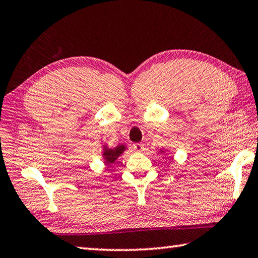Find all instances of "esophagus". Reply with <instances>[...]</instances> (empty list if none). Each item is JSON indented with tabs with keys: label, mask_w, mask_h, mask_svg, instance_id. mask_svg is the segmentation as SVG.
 <instances>
[{
	"label": "esophagus",
	"mask_w": 258,
	"mask_h": 258,
	"mask_svg": "<svg viewBox=\"0 0 258 258\" xmlns=\"http://www.w3.org/2000/svg\"><path fill=\"white\" fill-rule=\"evenodd\" d=\"M134 150L136 152H143L144 150H145V147H144V144L142 143H138V144H134Z\"/></svg>",
	"instance_id": "esophagus-1"
}]
</instances>
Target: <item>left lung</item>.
<instances>
[{
  "mask_svg": "<svg viewBox=\"0 0 258 258\" xmlns=\"http://www.w3.org/2000/svg\"><path fill=\"white\" fill-rule=\"evenodd\" d=\"M165 152H166L165 150H161L159 153H160V154H163V153H165Z\"/></svg>",
  "mask_w": 258,
  "mask_h": 258,
  "instance_id": "left-lung-1",
  "label": "left lung"
}]
</instances>
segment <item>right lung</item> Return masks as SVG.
Returning <instances> with one entry per match:
<instances>
[{
	"instance_id": "obj_1",
	"label": "right lung",
	"mask_w": 258,
	"mask_h": 258,
	"mask_svg": "<svg viewBox=\"0 0 258 258\" xmlns=\"http://www.w3.org/2000/svg\"><path fill=\"white\" fill-rule=\"evenodd\" d=\"M102 150V159L104 160V163L106 165H111L117 160V157L123 154V152L126 150V146L123 144H120L114 148H110L104 144Z\"/></svg>"
}]
</instances>
